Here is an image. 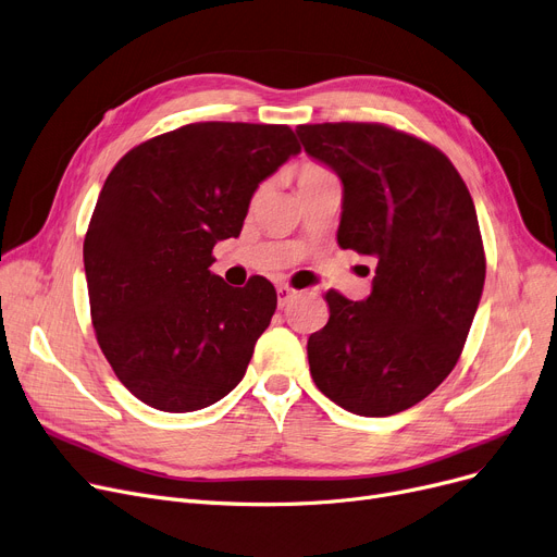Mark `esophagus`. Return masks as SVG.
Here are the masks:
<instances>
[{
    "instance_id": "obj_1",
    "label": "esophagus",
    "mask_w": 557,
    "mask_h": 557,
    "mask_svg": "<svg viewBox=\"0 0 557 557\" xmlns=\"http://www.w3.org/2000/svg\"><path fill=\"white\" fill-rule=\"evenodd\" d=\"M296 296H298V292H296L294 286H288V284H280L277 286V305L280 307H286Z\"/></svg>"
}]
</instances>
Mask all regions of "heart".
<instances>
[{"label": "heart", "mask_w": 557, "mask_h": 557, "mask_svg": "<svg viewBox=\"0 0 557 557\" xmlns=\"http://www.w3.org/2000/svg\"><path fill=\"white\" fill-rule=\"evenodd\" d=\"M321 173H325V168H323V165L313 163V161H307V163H302V165H300V171H298V182H300V180H309V177H313V175H321Z\"/></svg>", "instance_id": "heart-1"}]
</instances>
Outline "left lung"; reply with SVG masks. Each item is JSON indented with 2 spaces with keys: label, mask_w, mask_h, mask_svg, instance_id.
<instances>
[{
  "label": "left lung",
  "mask_w": 557,
  "mask_h": 557,
  "mask_svg": "<svg viewBox=\"0 0 557 557\" xmlns=\"http://www.w3.org/2000/svg\"><path fill=\"white\" fill-rule=\"evenodd\" d=\"M296 132L342 177L338 246L377 259L364 302L325 294L330 321L307 342L311 377L352 414H398L448 377L475 317L487 261L471 193L442 150L400 129Z\"/></svg>",
  "instance_id": "1"
}]
</instances>
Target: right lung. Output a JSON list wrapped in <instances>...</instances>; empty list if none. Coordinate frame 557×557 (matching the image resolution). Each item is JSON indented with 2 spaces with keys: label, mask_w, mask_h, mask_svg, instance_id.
Returning a JSON list of instances; mask_svg holds the SVG:
<instances>
[{
  "label": "right lung",
  "mask_w": 557,
  "mask_h": 557,
  "mask_svg": "<svg viewBox=\"0 0 557 557\" xmlns=\"http://www.w3.org/2000/svg\"><path fill=\"white\" fill-rule=\"evenodd\" d=\"M300 152L286 125L193 123L136 145L109 173L84 238L90 319L117 380L161 412H196L246 375L277 294L209 271L252 193Z\"/></svg>",
  "instance_id": "right-lung-1"
}]
</instances>
